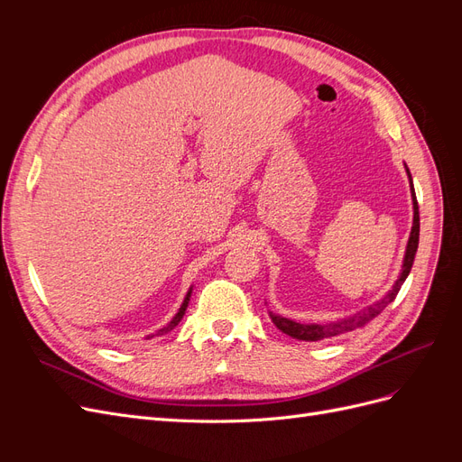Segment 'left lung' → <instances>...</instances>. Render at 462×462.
Segmentation results:
<instances>
[{
	"instance_id": "8db88e82",
	"label": "left lung",
	"mask_w": 462,
	"mask_h": 462,
	"mask_svg": "<svg viewBox=\"0 0 462 462\" xmlns=\"http://www.w3.org/2000/svg\"><path fill=\"white\" fill-rule=\"evenodd\" d=\"M404 167H407V165H404ZM407 175H409V180H411L414 217H412V229H411V236H409V243H407V253H404L402 268H401V273L397 277L393 289H391L382 300H377L375 304H370L368 309L356 312L355 316H348V318H341L337 321H331V324H299V321H292L289 318H283V316H277V314L270 312L272 321L277 326V329H282L283 333L291 335V337H295L299 341L331 339V337H337V335H341V333L353 331L356 328H365L368 321L374 319L377 314H380L389 302L395 300L397 292L401 291V285L404 283V279H407L409 273H411V268H412V263H414V254H416V250H418V236H420V216H418V202H416L414 185H412V177H411L409 167H407Z\"/></svg>"
}]
</instances>
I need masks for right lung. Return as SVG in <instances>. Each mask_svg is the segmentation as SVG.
<instances>
[{
	"mask_svg": "<svg viewBox=\"0 0 462 462\" xmlns=\"http://www.w3.org/2000/svg\"><path fill=\"white\" fill-rule=\"evenodd\" d=\"M190 292H192V287L189 289V292H187V297H185L183 304H180V309H179V312H177V314L173 316V319H171V321H170V324H167L165 328H162V329H160V331H158L156 335H165L167 331H171V329H173V328H175V326L179 324V321H180V319H183V316H185V312H187V306H189V300H190ZM150 337H153V335H148V339H150Z\"/></svg>",
	"mask_w": 462,
	"mask_h": 462,
	"instance_id": "obj_1",
	"label": "right lung"
}]
</instances>
